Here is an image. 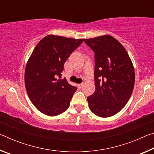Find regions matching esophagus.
I'll return each instance as SVG.
<instances>
[{
	"label": "esophagus",
	"mask_w": 154,
	"mask_h": 154,
	"mask_svg": "<svg viewBox=\"0 0 154 154\" xmlns=\"http://www.w3.org/2000/svg\"><path fill=\"white\" fill-rule=\"evenodd\" d=\"M83 85V83H79V84H77V86L79 88H82Z\"/></svg>",
	"instance_id": "esophagus-1"
}]
</instances>
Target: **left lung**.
Returning <instances> with one entry per match:
<instances>
[{"label": "left lung", "mask_w": 154, "mask_h": 154, "mask_svg": "<svg viewBox=\"0 0 154 154\" xmlns=\"http://www.w3.org/2000/svg\"><path fill=\"white\" fill-rule=\"evenodd\" d=\"M95 53L94 93L87 98L91 111L109 118L120 111L134 89L133 64L124 47L110 35L85 38Z\"/></svg>", "instance_id": "obj_1"}]
</instances>
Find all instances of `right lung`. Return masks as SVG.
Wrapping results in <instances>:
<instances>
[{
	"label": "right lung",
	"instance_id": "add662e5",
	"mask_svg": "<svg viewBox=\"0 0 154 154\" xmlns=\"http://www.w3.org/2000/svg\"><path fill=\"white\" fill-rule=\"evenodd\" d=\"M83 38L49 35L34 49L25 69V87L30 100L41 113L56 116L66 111L77 88L61 76L64 64Z\"/></svg>",
	"mask_w": 154,
	"mask_h": 154
}]
</instances>
